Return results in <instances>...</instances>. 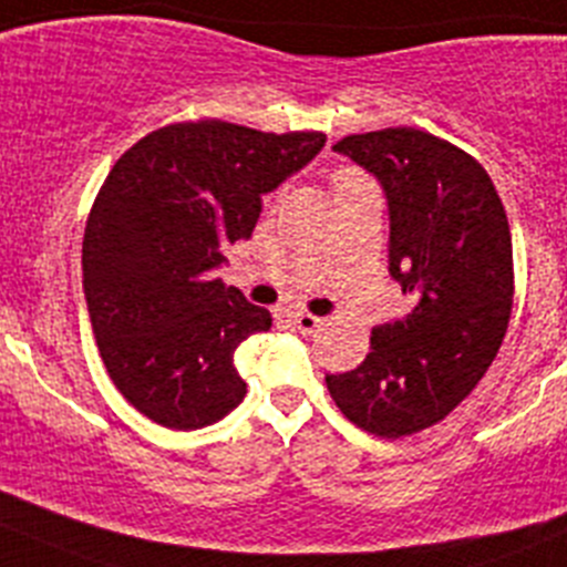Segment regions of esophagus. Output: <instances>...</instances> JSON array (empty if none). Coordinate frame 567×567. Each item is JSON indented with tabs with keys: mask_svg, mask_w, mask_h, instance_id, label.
<instances>
[{
	"mask_svg": "<svg viewBox=\"0 0 567 567\" xmlns=\"http://www.w3.org/2000/svg\"><path fill=\"white\" fill-rule=\"evenodd\" d=\"M289 320H292V326L298 328V331H303V333H315L317 328L322 326L320 317L306 315V311H292V315H289Z\"/></svg>",
	"mask_w": 567,
	"mask_h": 567,
	"instance_id": "1",
	"label": "esophagus"
}]
</instances>
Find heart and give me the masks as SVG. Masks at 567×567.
Instances as JSON below:
<instances>
[{
  "instance_id": "1",
  "label": "heart",
  "mask_w": 567,
  "mask_h": 567,
  "mask_svg": "<svg viewBox=\"0 0 567 567\" xmlns=\"http://www.w3.org/2000/svg\"><path fill=\"white\" fill-rule=\"evenodd\" d=\"M348 175H353V172H350V169H342V172H337V177H333V181H339V177H348Z\"/></svg>"
}]
</instances>
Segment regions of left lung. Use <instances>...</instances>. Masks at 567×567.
<instances>
[{"mask_svg": "<svg viewBox=\"0 0 567 567\" xmlns=\"http://www.w3.org/2000/svg\"><path fill=\"white\" fill-rule=\"evenodd\" d=\"M333 150L384 188L390 275L414 306L326 384L350 423L398 440L449 417L493 364L515 292L509 223L484 166L431 133L386 127Z\"/></svg>", "mask_w": 567, "mask_h": 567, "instance_id": "1", "label": "left lung"}]
</instances>
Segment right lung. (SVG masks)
<instances>
[{
    "mask_svg": "<svg viewBox=\"0 0 567 567\" xmlns=\"http://www.w3.org/2000/svg\"><path fill=\"white\" fill-rule=\"evenodd\" d=\"M326 133H261L219 118L153 131L113 164L83 236V292L116 390L175 431L234 412V353L272 317L225 287V247L250 239L261 194L303 169Z\"/></svg>",
    "mask_w": 567,
    "mask_h": 567,
    "instance_id": "right-lung-1",
    "label": "right lung"
}]
</instances>
